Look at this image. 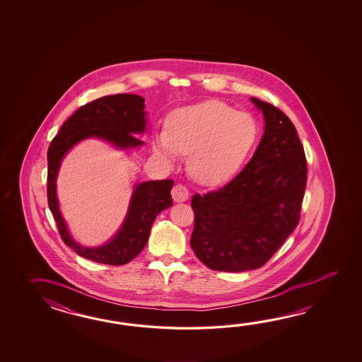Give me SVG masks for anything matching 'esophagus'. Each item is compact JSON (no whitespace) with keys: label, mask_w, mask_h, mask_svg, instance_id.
I'll return each instance as SVG.
<instances>
[{"label":"esophagus","mask_w":362,"mask_h":362,"mask_svg":"<svg viewBox=\"0 0 362 362\" xmlns=\"http://www.w3.org/2000/svg\"><path fill=\"white\" fill-rule=\"evenodd\" d=\"M172 198L176 203H182L189 199V190L182 186V185H176L172 189Z\"/></svg>","instance_id":"1"}]
</instances>
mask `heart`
Masks as SVG:
<instances>
[{"instance_id":"obj_1","label":"heart","mask_w":362,"mask_h":362,"mask_svg":"<svg viewBox=\"0 0 362 362\" xmlns=\"http://www.w3.org/2000/svg\"><path fill=\"white\" fill-rule=\"evenodd\" d=\"M259 139L254 116L217 100L176 108L167 128L154 137L155 154L168 164L189 154L187 170L200 184L230 180L246 163Z\"/></svg>"}]
</instances>
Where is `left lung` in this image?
Segmentation results:
<instances>
[{"label": "left lung", "instance_id": "obj_1", "mask_svg": "<svg viewBox=\"0 0 362 362\" xmlns=\"http://www.w3.org/2000/svg\"><path fill=\"white\" fill-rule=\"evenodd\" d=\"M250 100L264 116V134L237 177L217 192L195 194L190 246L206 267L259 269L298 226L307 160L295 125L273 105Z\"/></svg>", "mask_w": 362, "mask_h": 362}]
</instances>
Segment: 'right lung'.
Returning a JSON list of instances; mask_svg holds the SVG:
<instances>
[{
  "label": "right lung",
  "mask_w": 362,
  "mask_h": 362,
  "mask_svg": "<svg viewBox=\"0 0 362 362\" xmlns=\"http://www.w3.org/2000/svg\"><path fill=\"white\" fill-rule=\"evenodd\" d=\"M145 100L136 94L106 95L86 103L62 125L47 150V203L66 246L78 256L107 265H124L146 246L156 216L173 206L172 180L144 181L133 185L131 200L123 223L115 234L100 246H81L62 215L57 195V178L69 150L85 139L105 141L120 151H132L145 142L137 134L146 132Z\"/></svg>",
  "instance_id": "add662e5"
}]
</instances>
